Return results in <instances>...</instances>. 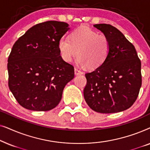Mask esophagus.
Wrapping results in <instances>:
<instances>
[{
  "instance_id": "obj_1",
  "label": "esophagus",
  "mask_w": 150,
  "mask_h": 150,
  "mask_svg": "<svg viewBox=\"0 0 150 150\" xmlns=\"http://www.w3.org/2000/svg\"><path fill=\"white\" fill-rule=\"evenodd\" d=\"M74 74L76 76H79V75L83 74V72L82 71L79 70V69H78L77 68H75L74 69Z\"/></svg>"
}]
</instances>
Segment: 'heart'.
<instances>
[{
	"instance_id": "b5f03b06",
	"label": "heart",
	"mask_w": 150,
	"mask_h": 150,
	"mask_svg": "<svg viewBox=\"0 0 150 150\" xmlns=\"http://www.w3.org/2000/svg\"><path fill=\"white\" fill-rule=\"evenodd\" d=\"M58 48L61 58L70 62L78 54L76 63L96 69L103 64L110 51V42L104 34H98L87 26H81L71 33L70 40L61 38Z\"/></svg>"
}]
</instances>
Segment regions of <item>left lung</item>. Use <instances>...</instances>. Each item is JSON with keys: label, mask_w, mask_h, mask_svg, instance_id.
<instances>
[{"label": "left lung", "mask_w": 150, "mask_h": 150, "mask_svg": "<svg viewBox=\"0 0 150 150\" xmlns=\"http://www.w3.org/2000/svg\"><path fill=\"white\" fill-rule=\"evenodd\" d=\"M93 26L110 42V51L101 66L85 74L84 98L94 111L114 113L128 109L136 101L141 87V63L134 46L110 24Z\"/></svg>", "instance_id": "8db88e82"}]
</instances>
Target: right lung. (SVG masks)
Wrapping results in <instances>:
<instances>
[{
  "label": "right lung",
  "instance_id": "right-lung-1",
  "mask_svg": "<svg viewBox=\"0 0 150 150\" xmlns=\"http://www.w3.org/2000/svg\"><path fill=\"white\" fill-rule=\"evenodd\" d=\"M69 24L48 21L29 28L16 41L8 58L10 91L22 106L35 111L56 107L74 68L63 60L58 48Z\"/></svg>",
  "mask_w": 150,
  "mask_h": 150
}]
</instances>
